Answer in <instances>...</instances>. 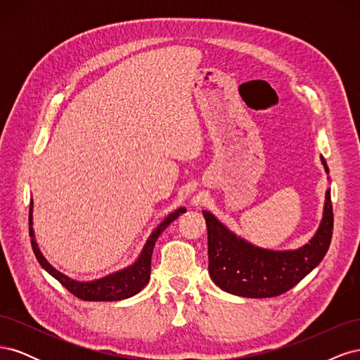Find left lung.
<instances>
[{"label": "left lung", "mask_w": 360, "mask_h": 360, "mask_svg": "<svg viewBox=\"0 0 360 360\" xmlns=\"http://www.w3.org/2000/svg\"><path fill=\"white\" fill-rule=\"evenodd\" d=\"M321 163L329 174L323 156ZM202 214L207 224L210 278L224 291L242 297H275L291 290L321 263L332 240L330 189L326 192L323 219L317 233L307 245L291 250L254 246L228 230L210 212L202 210Z\"/></svg>", "instance_id": "8db88e82"}]
</instances>
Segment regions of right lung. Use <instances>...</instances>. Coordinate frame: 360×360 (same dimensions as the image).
<instances>
[{
	"label": "right lung",
	"mask_w": 360,
	"mask_h": 360,
	"mask_svg": "<svg viewBox=\"0 0 360 360\" xmlns=\"http://www.w3.org/2000/svg\"><path fill=\"white\" fill-rule=\"evenodd\" d=\"M184 212H186V209H184V207H180V209H177L174 213L168 214L165 219H163V222H160L155 228V231L151 233L150 237L147 238L143 250H141L138 259L132 266H129L123 270H118L115 274L103 276L101 279H94L89 282L75 281L66 275H63L61 271L53 269L48 263V259L43 257L34 240V231H32V200L30 202V236L32 237L31 246H32V250H34V255L40 263V266L45 269L49 275L56 278L63 287H66L73 296L82 300H89V302L123 300V299L135 296L136 292H139L148 284L150 271H151V254H153V248L158 237L172 221H176L177 217Z\"/></svg>",
	"instance_id": "add662e5"
}]
</instances>
